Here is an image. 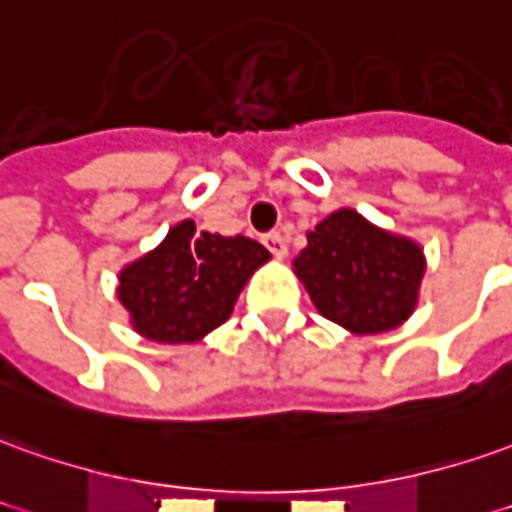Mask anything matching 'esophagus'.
Here are the masks:
<instances>
[{
	"label": "esophagus",
	"mask_w": 512,
	"mask_h": 512,
	"mask_svg": "<svg viewBox=\"0 0 512 512\" xmlns=\"http://www.w3.org/2000/svg\"><path fill=\"white\" fill-rule=\"evenodd\" d=\"M263 244H266L268 252L277 257V260L288 255V244H285V238H282L280 232H268L266 238H263Z\"/></svg>",
	"instance_id": "obj_1"
}]
</instances>
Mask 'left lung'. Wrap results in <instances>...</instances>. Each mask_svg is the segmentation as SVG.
<instances>
[{"mask_svg":"<svg viewBox=\"0 0 512 512\" xmlns=\"http://www.w3.org/2000/svg\"><path fill=\"white\" fill-rule=\"evenodd\" d=\"M293 268L321 316L355 335H374L399 327L416 310L424 252L343 207L307 232Z\"/></svg>","mask_w":512,"mask_h":512,"instance_id":"obj_1","label":"left lung"}]
</instances>
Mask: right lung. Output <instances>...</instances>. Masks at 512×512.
I'll return each mask as SVG.
<instances>
[{"instance_id":"obj_1","label":"right lung","mask_w":512,"mask_h":512,"mask_svg":"<svg viewBox=\"0 0 512 512\" xmlns=\"http://www.w3.org/2000/svg\"><path fill=\"white\" fill-rule=\"evenodd\" d=\"M252 238L196 232L191 219L119 274V299L135 332L157 343H194L221 327L246 280L268 260Z\"/></svg>"}]
</instances>
